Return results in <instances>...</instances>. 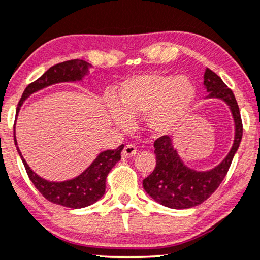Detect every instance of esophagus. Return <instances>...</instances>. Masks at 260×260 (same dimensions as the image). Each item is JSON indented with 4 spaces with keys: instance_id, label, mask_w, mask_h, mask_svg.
I'll return each instance as SVG.
<instances>
[{
    "instance_id": "esophagus-1",
    "label": "esophagus",
    "mask_w": 260,
    "mask_h": 260,
    "mask_svg": "<svg viewBox=\"0 0 260 260\" xmlns=\"http://www.w3.org/2000/svg\"><path fill=\"white\" fill-rule=\"evenodd\" d=\"M137 154V147L132 145V144H128L123 147L122 150V158H129V157H133Z\"/></svg>"
}]
</instances>
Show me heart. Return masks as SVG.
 <instances>
[{"instance_id": "b5f03b06", "label": "heart", "mask_w": 260, "mask_h": 260, "mask_svg": "<svg viewBox=\"0 0 260 260\" xmlns=\"http://www.w3.org/2000/svg\"><path fill=\"white\" fill-rule=\"evenodd\" d=\"M196 100V85L185 75L147 73L124 80L117 102L108 101V111L111 121L124 129L132 126L133 117L144 115L149 132L163 137L182 127Z\"/></svg>"}]
</instances>
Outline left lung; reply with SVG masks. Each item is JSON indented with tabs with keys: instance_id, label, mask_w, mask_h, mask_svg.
Instances as JSON below:
<instances>
[{
	"instance_id": "1",
	"label": "left lung",
	"mask_w": 260,
	"mask_h": 260,
	"mask_svg": "<svg viewBox=\"0 0 260 260\" xmlns=\"http://www.w3.org/2000/svg\"><path fill=\"white\" fill-rule=\"evenodd\" d=\"M204 86L206 98L221 100L231 109L235 126L234 141L224 159L212 169L204 172L186 166L174 147L172 137L163 136L154 141L156 168L144 179L143 186L151 198L167 208L189 209L208 199L225 177L241 143L242 122L233 91L209 68H206L204 73Z\"/></svg>"
}]
</instances>
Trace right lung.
<instances>
[{
    "mask_svg": "<svg viewBox=\"0 0 260 260\" xmlns=\"http://www.w3.org/2000/svg\"><path fill=\"white\" fill-rule=\"evenodd\" d=\"M91 67L92 66L84 60L64 61L52 66L42 77H39L37 80L31 83L25 88L21 100L18 104V108H16L15 120L18 119V114L24 102L35 92H38L55 84L81 81L86 77ZM14 141L16 150H18L19 156L21 157L29 180L34 183L36 188L41 192V194L45 199H48L49 202L72 209L86 208V206L96 203L97 200H100L104 196L108 174L113 169L115 164L121 159V151L123 149V145H121L116 150L102 151L83 173L71 180L58 182L43 179L29 168L27 162L22 157L20 149L18 147L15 131Z\"/></svg>",
    "mask_w": 260,
    "mask_h": 260,
    "instance_id": "obj_1",
    "label": "right lung"
}]
</instances>
